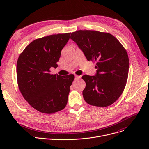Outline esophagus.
Masks as SVG:
<instances>
[{"label":"esophagus","mask_w":149,"mask_h":149,"mask_svg":"<svg viewBox=\"0 0 149 149\" xmlns=\"http://www.w3.org/2000/svg\"><path fill=\"white\" fill-rule=\"evenodd\" d=\"M81 78V76H79V75H75V79L77 80V79H79Z\"/></svg>","instance_id":"esophagus-1"}]
</instances>
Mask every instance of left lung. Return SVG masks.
Listing matches in <instances>:
<instances>
[{
  "instance_id": "8db88e82",
  "label": "left lung",
  "mask_w": 149,
  "mask_h": 149,
  "mask_svg": "<svg viewBox=\"0 0 149 149\" xmlns=\"http://www.w3.org/2000/svg\"><path fill=\"white\" fill-rule=\"evenodd\" d=\"M70 38L83 51L88 61L96 62L97 74L84 75V100L91 105L107 107L122 94L128 78L129 60L125 49L111 34L79 30Z\"/></svg>"
}]
</instances>
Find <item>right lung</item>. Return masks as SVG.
Segmentation results:
<instances>
[{"label": "right lung", "instance_id": "right-lung-1", "mask_svg": "<svg viewBox=\"0 0 149 149\" xmlns=\"http://www.w3.org/2000/svg\"><path fill=\"white\" fill-rule=\"evenodd\" d=\"M71 33L51 35L33 40L18 58L17 85L24 98L37 111L52 114L63 110L68 102L74 74H51L56 68L61 50Z\"/></svg>", "mask_w": 149, "mask_h": 149}]
</instances>
